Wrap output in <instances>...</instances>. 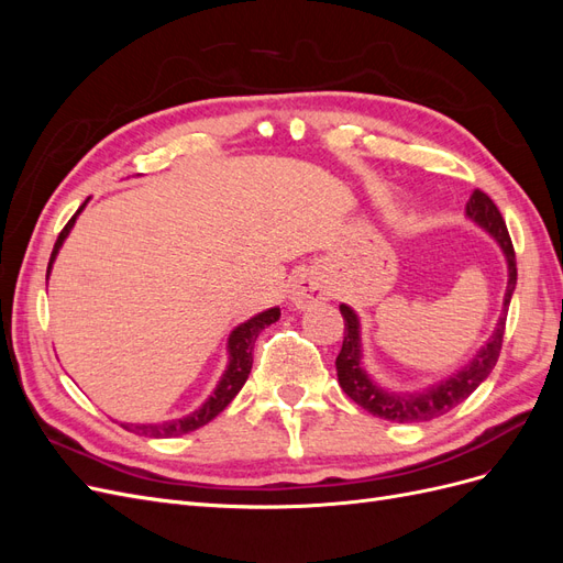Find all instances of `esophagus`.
<instances>
[{
    "label": "esophagus",
    "mask_w": 563,
    "mask_h": 563,
    "mask_svg": "<svg viewBox=\"0 0 563 563\" xmlns=\"http://www.w3.org/2000/svg\"><path fill=\"white\" fill-rule=\"evenodd\" d=\"M288 300H291V305L298 310L310 308V305H317L321 300H329L327 282H323L317 272L305 269L300 275H296L291 286H288Z\"/></svg>",
    "instance_id": "1"
}]
</instances>
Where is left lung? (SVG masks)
I'll use <instances>...</instances> for the list:
<instances>
[{
	"label": "left lung",
	"instance_id": "8db88e82",
	"mask_svg": "<svg viewBox=\"0 0 563 563\" xmlns=\"http://www.w3.org/2000/svg\"><path fill=\"white\" fill-rule=\"evenodd\" d=\"M465 216L472 220L474 225H479L486 234H490L493 240L498 242L505 263H507V288H505V298H503V312L498 317L496 331L490 333V338L479 347L472 360L453 371L451 376L437 380L434 385H428L422 389H387L380 383L373 380L368 376V371L364 368V350H362V321L356 317V312L350 308V305H340V314L345 319V338H343V350H340L338 360H335V371H338V383L343 387L345 395L360 404L364 411L371 416L389 420V422H424L449 413L451 408L457 404H463L472 391L479 387L488 376L493 366H496L500 347H503V335H505V319H507V308L509 300H512V294L517 288V258H515V246L512 240H509V232L505 220L498 211L496 203L488 195L482 190H474L467 207Z\"/></svg>",
	"mask_w": 563,
	"mask_h": 563
}]
</instances>
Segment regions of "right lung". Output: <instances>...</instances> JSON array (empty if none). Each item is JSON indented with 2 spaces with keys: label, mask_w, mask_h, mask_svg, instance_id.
Masks as SVG:
<instances>
[{
  "label": "right lung",
  "mask_w": 563,
  "mask_h": 563,
  "mask_svg": "<svg viewBox=\"0 0 563 563\" xmlns=\"http://www.w3.org/2000/svg\"><path fill=\"white\" fill-rule=\"evenodd\" d=\"M87 203H89V199L81 203V207L77 209V213L70 218V223H67L63 228V232L58 234L56 246H54V251H51V261H48V269H46V282H48L51 267H54V263H56V255H58L63 242L67 240V234H70V230L75 228L77 216L84 211V207H87ZM279 317H282L279 308H269V310H265L261 314L246 319L244 323H240V327H236L230 333V338H228V366L223 371V376H220V380L213 387L211 395L203 399V404L199 408H195L192 413L174 418V420H162V422H122V428L133 432V434H139V437H152V439L180 437V434H187V432H195V430L203 428V424L211 422L236 395H240V389L244 387L249 373H251V366H253L255 338H258L261 331L267 329L269 323H275Z\"/></svg>",
  "instance_id": "1"
}]
</instances>
